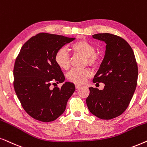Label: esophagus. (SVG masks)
Wrapping results in <instances>:
<instances>
[{"mask_svg":"<svg viewBox=\"0 0 147 147\" xmlns=\"http://www.w3.org/2000/svg\"><path fill=\"white\" fill-rule=\"evenodd\" d=\"M81 87V85H78V84H75V87H76V89H79V88H80Z\"/></svg>","mask_w":147,"mask_h":147,"instance_id":"34e87169","label":"esophagus"}]
</instances>
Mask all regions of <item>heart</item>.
Here are the masks:
<instances>
[{"instance_id": "obj_1", "label": "heart", "mask_w": 147, "mask_h": 147, "mask_svg": "<svg viewBox=\"0 0 147 147\" xmlns=\"http://www.w3.org/2000/svg\"><path fill=\"white\" fill-rule=\"evenodd\" d=\"M70 50L74 54H80L85 57V64L96 68L100 62V56L95 52V48L91 43L85 40H79L70 46ZM54 61L61 69L68 70L70 65V58L65 49L58 50L54 56ZM91 75L89 68L83 69L73 68L67 74V79L75 83H83Z\"/></svg>"}]
</instances>
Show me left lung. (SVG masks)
<instances>
[{"mask_svg": "<svg viewBox=\"0 0 147 147\" xmlns=\"http://www.w3.org/2000/svg\"><path fill=\"white\" fill-rule=\"evenodd\" d=\"M93 38L106 43L105 57L93 83H103L104 89L89 88L88 109L102 120L120 116L128 107L137 85L138 66L132 48L120 36L108 33Z\"/></svg>", "mask_w": 147, "mask_h": 147, "instance_id": "8db88e82", "label": "left lung"}]
</instances>
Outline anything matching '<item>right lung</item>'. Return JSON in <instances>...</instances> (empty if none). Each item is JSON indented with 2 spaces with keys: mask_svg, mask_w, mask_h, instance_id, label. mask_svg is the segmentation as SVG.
Masks as SVG:
<instances>
[{
  "mask_svg": "<svg viewBox=\"0 0 147 147\" xmlns=\"http://www.w3.org/2000/svg\"><path fill=\"white\" fill-rule=\"evenodd\" d=\"M75 38L40 33L23 44L15 60L13 76L15 91L24 110L33 118L52 122L65 111L75 85L66 82L61 87L50 89L51 85L62 83L65 77L54 61L56 52Z\"/></svg>",
  "mask_w": 147,
  "mask_h": 147,
  "instance_id": "add662e5",
  "label": "right lung"
}]
</instances>
